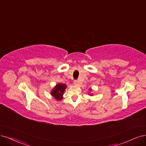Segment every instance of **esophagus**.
Listing matches in <instances>:
<instances>
[{"label":"esophagus","instance_id":"esophagus-1","mask_svg":"<svg viewBox=\"0 0 146 146\" xmlns=\"http://www.w3.org/2000/svg\"><path fill=\"white\" fill-rule=\"evenodd\" d=\"M74 85H78L79 84V81L78 80H74Z\"/></svg>","mask_w":146,"mask_h":146}]
</instances>
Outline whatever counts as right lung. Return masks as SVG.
Segmentation results:
<instances>
[{
	"label": "right lung",
	"mask_w": 146,
	"mask_h": 146,
	"mask_svg": "<svg viewBox=\"0 0 146 146\" xmlns=\"http://www.w3.org/2000/svg\"><path fill=\"white\" fill-rule=\"evenodd\" d=\"M66 88V85L63 84H57L55 87L53 89L51 92V94L56 100H60L62 99V95L65 90Z\"/></svg>",
	"instance_id": "add662e5"
}]
</instances>
